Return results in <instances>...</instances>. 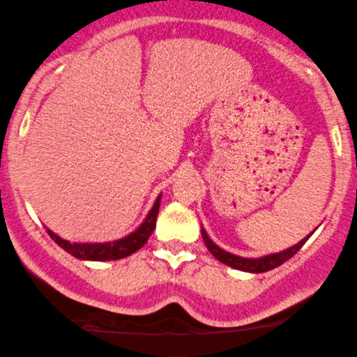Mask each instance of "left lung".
Returning <instances> with one entry per match:
<instances>
[{
  "mask_svg": "<svg viewBox=\"0 0 357 357\" xmlns=\"http://www.w3.org/2000/svg\"><path fill=\"white\" fill-rule=\"evenodd\" d=\"M312 232H314V231H312ZM312 232H310V234H312ZM310 234H308L307 238H303L300 243L295 244V246L288 248V250H285V251H280V253L263 256V258H241V256L227 253V251H224L222 248H219L218 244L212 243L209 236H207V232L202 229L204 243H206L207 250L211 251L212 256H214L215 259H219V261L224 263V265L236 268V270L250 271V273H265V271H270L276 266L283 265V263L288 261V259H290L291 256L297 253L300 248H302L303 244L307 243V239L310 238Z\"/></svg>",
  "mask_w": 357,
  "mask_h": 357,
  "instance_id": "1",
  "label": "left lung"
}]
</instances>
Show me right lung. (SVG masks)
I'll return each mask as SVG.
<instances>
[{"label":"right lung","mask_w":357,"mask_h":357,"mask_svg":"<svg viewBox=\"0 0 357 357\" xmlns=\"http://www.w3.org/2000/svg\"><path fill=\"white\" fill-rule=\"evenodd\" d=\"M160 199L162 195H158L155 200L153 207L148 212L146 219L143 221L142 226L138 227L135 232L125 236V238L118 239V241L111 243H70L67 239H62L60 236L55 234L54 231L47 229L49 236L59 244L60 248L70 253L72 256L79 259H87V261H109V259H121L126 256L133 255L135 251H138L139 248L145 246L148 238L151 236V232L155 229V224H157V215L160 209Z\"/></svg>","instance_id":"right-lung-1"}]
</instances>
